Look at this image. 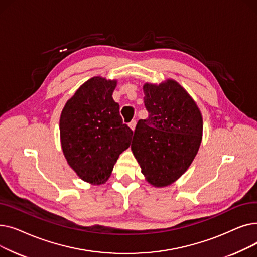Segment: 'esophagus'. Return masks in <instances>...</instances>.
Instances as JSON below:
<instances>
[{"label":"esophagus","mask_w":257,"mask_h":257,"mask_svg":"<svg viewBox=\"0 0 257 257\" xmlns=\"http://www.w3.org/2000/svg\"><path fill=\"white\" fill-rule=\"evenodd\" d=\"M136 126H137V120L136 119H133V120H131L130 123H129V127L132 129V130H134L136 129Z\"/></svg>","instance_id":"34e87169"}]
</instances>
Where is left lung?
I'll return each instance as SVG.
<instances>
[{"label": "left lung", "mask_w": 257, "mask_h": 257, "mask_svg": "<svg viewBox=\"0 0 257 257\" xmlns=\"http://www.w3.org/2000/svg\"><path fill=\"white\" fill-rule=\"evenodd\" d=\"M149 116L140 119L131 149L147 181L167 186L191 166L202 140L203 120L195 101L174 80L144 85Z\"/></svg>", "instance_id": "left-lung-1"}]
</instances>
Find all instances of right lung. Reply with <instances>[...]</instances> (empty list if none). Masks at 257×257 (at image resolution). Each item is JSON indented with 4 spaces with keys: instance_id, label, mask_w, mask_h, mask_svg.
Returning a JSON list of instances; mask_svg holds the SVG:
<instances>
[{
    "instance_id": "add662e5",
    "label": "right lung",
    "mask_w": 257,
    "mask_h": 257,
    "mask_svg": "<svg viewBox=\"0 0 257 257\" xmlns=\"http://www.w3.org/2000/svg\"><path fill=\"white\" fill-rule=\"evenodd\" d=\"M115 85V80L89 79L66 102L60 116L63 154L78 176L91 184L107 181L133 136L112 99Z\"/></svg>"
}]
</instances>
